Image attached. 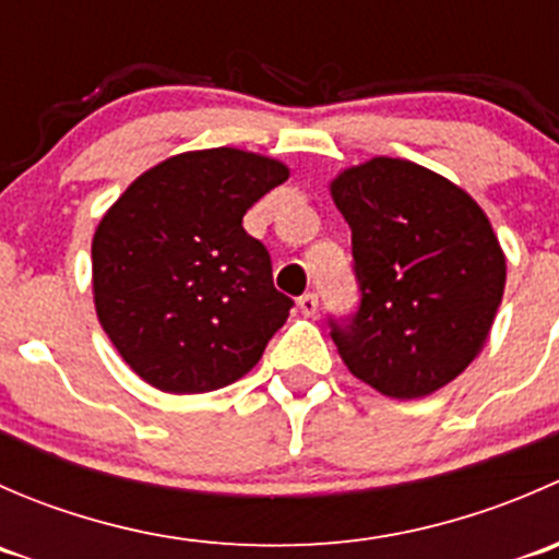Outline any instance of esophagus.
Returning <instances> with one entry per match:
<instances>
[{"label": "esophagus", "instance_id": "1", "mask_svg": "<svg viewBox=\"0 0 559 559\" xmlns=\"http://www.w3.org/2000/svg\"><path fill=\"white\" fill-rule=\"evenodd\" d=\"M297 306H300V311L306 316H313L316 308H319V295H316V292H306V295L297 300Z\"/></svg>", "mask_w": 559, "mask_h": 559}]
</instances>
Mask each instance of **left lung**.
<instances>
[{"mask_svg":"<svg viewBox=\"0 0 559 559\" xmlns=\"http://www.w3.org/2000/svg\"><path fill=\"white\" fill-rule=\"evenodd\" d=\"M352 227L359 302L330 316L357 379L397 400L454 381L481 352L503 300L506 257L462 189L405 159L379 156L332 180Z\"/></svg>","mask_w":559,"mask_h":559,"instance_id":"1","label":"left lung"}]
</instances>
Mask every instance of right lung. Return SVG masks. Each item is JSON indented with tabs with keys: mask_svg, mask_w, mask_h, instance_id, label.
<instances>
[{
	"mask_svg": "<svg viewBox=\"0 0 559 559\" xmlns=\"http://www.w3.org/2000/svg\"><path fill=\"white\" fill-rule=\"evenodd\" d=\"M286 178L281 162L248 151H191L140 175L105 213L92 243L97 316L151 386L233 384L284 326L295 300L273 286L243 216Z\"/></svg>",
	"mask_w": 559,
	"mask_h": 559,
	"instance_id": "right-lung-1",
	"label": "right lung"
}]
</instances>
